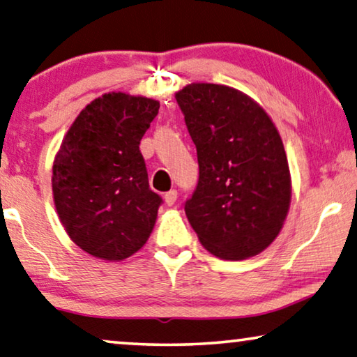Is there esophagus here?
Returning <instances> with one entry per match:
<instances>
[{
    "mask_svg": "<svg viewBox=\"0 0 357 357\" xmlns=\"http://www.w3.org/2000/svg\"><path fill=\"white\" fill-rule=\"evenodd\" d=\"M176 199H178V190L176 189L168 190V192L165 194V202H167V205H169V207H172V205L176 202Z\"/></svg>",
    "mask_w": 357,
    "mask_h": 357,
    "instance_id": "esophagus-1",
    "label": "esophagus"
}]
</instances>
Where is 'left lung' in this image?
Wrapping results in <instances>:
<instances>
[{"mask_svg":"<svg viewBox=\"0 0 357 357\" xmlns=\"http://www.w3.org/2000/svg\"><path fill=\"white\" fill-rule=\"evenodd\" d=\"M176 102L197 149L199 183L184 210L215 257L244 260L280 234L291 174L278 129L249 95L228 85L189 84Z\"/></svg>","mask_w":357,"mask_h":357,"instance_id":"8db88e82","label":"left lung"}]
</instances>
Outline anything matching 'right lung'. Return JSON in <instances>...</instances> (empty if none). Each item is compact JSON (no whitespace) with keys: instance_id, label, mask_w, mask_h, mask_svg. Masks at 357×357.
Listing matches in <instances>:
<instances>
[{"instance_id":"add662e5","label":"right lung","mask_w":357,"mask_h":357,"mask_svg":"<svg viewBox=\"0 0 357 357\" xmlns=\"http://www.w3.org/2000/svg\"><path fill=\"white\" fill-rule=\"evenodd\" d=\"M153 98L109 92L90 102L53 162V200L74 243L119 262L142 249L162 197L149 188L140 139L158 114Z\"/></svg>"}]
</instances>
